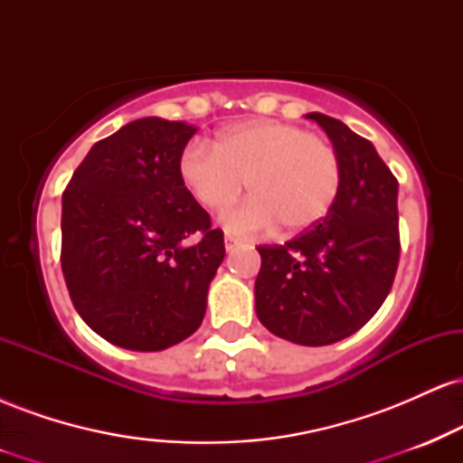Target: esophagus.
I'll use <instances>...</instances> for the list:
<instances>
[{"instance_id":"esophagus-1","label":"esophagus","mask_w":463,"mask_h":463,"mask_svg":"<svg viewBox=\"0 0 463 463\" xmlns=\"http://www.w3.org/2000/svg\"><path fill=\"white\" fill-rule=\"evenodd\" d=\"M224 246H226L228 252H231L232 248H237V246H239V239H235L232 235H226V237H224Z\"/></svg>"}]
</instances>
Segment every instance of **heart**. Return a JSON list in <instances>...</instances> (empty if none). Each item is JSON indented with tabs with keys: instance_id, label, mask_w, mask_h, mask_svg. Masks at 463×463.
I'll list each match as a JSON object with an SVG mask.
<instances>
[{
	"instance_id": "heart-1",
	"label": "heart",
	"mask_w": 463,
	"mask_h": 463,
	"mask_svg": "<svg viewBox=\"0 0 463 463\" xmlns=\"http://www.w3.org/2000/svg\"><path fill=\"white\" fill-rule=\"evenodd\" d=\"M178 176L213 213L231 209L248 183L252 200L224 217L235 235H254L276 222L302 232L331 213L342 189V161L326 137L287 121L250 119L222 130L213 147H184Z\"/></svg>"
}]
</instances>
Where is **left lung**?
<instances>
[{"label": "left lung", "instance_id": "8db88e82", "mask_svg": "<svg viewBox=\"0 0 463 463\" xmlns=\"http://www.w3.org/2000/svg\"><path fill=\"white\" fill-rule=\"evenodd\" d=\"M342 161V189L311 231L283 246H259L254 307L269 333L300 346H326L357 333L394 283L398 180L364 137L339 119L309 113Z\"/></svg>", "mask_w": 463, "mask_h": 463}]
</instances>
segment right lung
Segmentation results:
<instances>
[{
    "mask_svg": "<svg viewBox=\"0 0 463 463\" xmlns=\"http://www.w3.org/2000/svg\"><path fill=\"white\" fill-rule=\"evenodd\" d=\"M194 126L143 117L98 141L62 194L73 307L115 346L154 353L198 331L224 232L178 176Z\"/></svg>",
    "mask_w": 463,
    "mask_h": 463,
    "instance_id": "obj_1",
    "label": "right lung"
}]
</instances>
